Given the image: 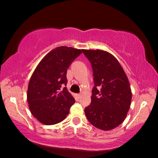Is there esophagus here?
I'll use <instances>...</instances> for the list:
<instances>
[{
	"instance_id": "obj_1",
	"label": "esophagus",
	"mask_w": 158,
	"mask_h": 158,
	"mask_svg": "<svg viewBox=\"0 0 158 158\" xmlns=\"http://www.w3.org/2000/svg\"><path fill=\"white\" fill-rule=\"evenodd\" d=\"M81 97V94H77V97H78V98H80Z\"/></svg>"
}]
</instances>
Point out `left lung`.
<instances>
[{"label": "left lung", "mask_w": 158, "mask_h": 158, "mask_svg": "<svg viewBox=\"0 0 158 158\" xmlns=\"http://www.w3.org/2000/svg\"><path fill=\"white\" fill-rule=\"evenodd\" d=\"M93 68L94 87L91 103L85 108L89 122L99 129L109 131L122 123L131 106L129 81L119 62L110 52L82 50Z\"/></svg>", "instance_id": "8db88e82"}]
</instances>
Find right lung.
<instances>
[{"label":"right lung","mask_w":158,"mask_h":158,"mask_svg":"<svg viewBox=\"0 0 158 158\" xmlns=\"http://www.w3.org/2000/svg\"><path fill=\"white\" fill-rule=\"evenodd\" d=\"M81 52L79 49L58 47L41 59L32 73L27 99L32 116L42 124L61 123L75 102L64 86L68 68Z\"/></svg>","instance_id":"add662e5"}]
</instances>
